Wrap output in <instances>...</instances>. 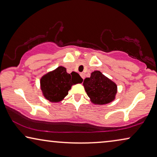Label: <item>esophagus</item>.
<instances>
[{"label": "esophagus", "instance_id": "34e87169", "mask_svg": "<svg viewBox=\"0 0 157 157\" xmlns=\"http://www.w3.org/2000/svg\"><path fill=\"white\" fill-rule=\"evenodd\" d=\"M80 75H81V78H82L83 79H84V77H85V75H84V74H83V73H81Z\"/></svg>", "mask_w": 157, "mask_h": 157}]
</instances>
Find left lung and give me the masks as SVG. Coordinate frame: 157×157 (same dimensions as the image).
Segmentation results:
<instances>
[{
    "label": "left lung",
    "mask_w": 157,
    "mask_h": 157,
    "mask_svg": "<svg viewBox=\"0 0 157 157\" xmlns=\"http://www.w3.org/2000/svg\"><path fill=\"white\" fill-rule=\"evenodd\" d=\"M83 85L90 101L97 105L112 102L117 94V85L99 71H95L90 78H86Z\"/></svg>",
    "instance_id": "obj_1"
}]
</instances>
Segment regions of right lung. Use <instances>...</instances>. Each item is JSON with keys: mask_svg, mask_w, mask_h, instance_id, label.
Segmentation results:
<instances>
[{"mask_svg": "<svg viewBox=\"0 0 157 157\" xmlns=\"http://www.w3.org/2000/svg\"><path fill=\"white\" fill-rule=\"evenodd\" d=\"M82 81V78L76 72L68 74L66 68L59 67L42 77L40 86L45 98L52 103H57L67 96L71 86Z\"/></svg>", "mask_w": 157, "mask_h": 157, "instance_id": "add662e5", "label": "right lung"}]
</instances>
